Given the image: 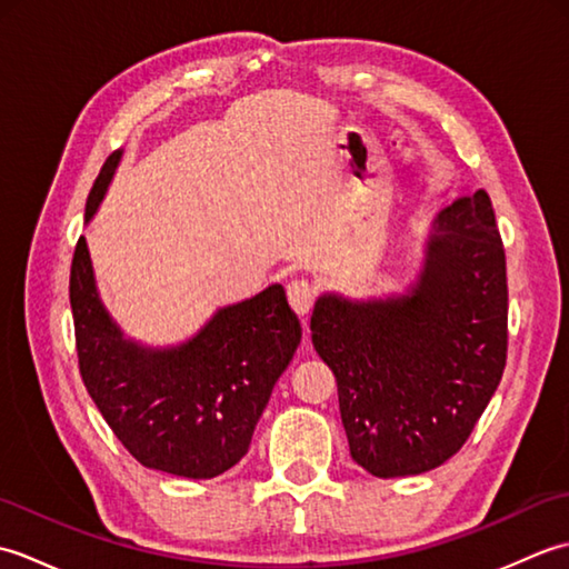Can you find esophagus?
Wrapping results in <instances>:
<instances>
[{
    "label": "esophagus",
    "instance_id": "esophagus-1",
    "mask_svg": "<svg viewBox=\"0 0 569 569\" xmlns=\"http://www.w3.org/2000/svg\"><path fill=\"white\" fill-rule=\"evenodd\" d=\"M286 293H288V303H291V308L300 318H306L310 308L316 306V288H312L308 281H303V278H296V281L288 283Z\"/></svg>",
    "mask_w": 569,
    "mask_h": 569
}]
</instances>
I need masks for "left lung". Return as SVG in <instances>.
Instances as JSON below:
<instances>
[{"instance_id":"8db88e82","label":"left lung","mask_w":569,"mask_h":569,"mask_svg":"<svg viewBox=\"0 0 569 569\" xmlns=\"http://www.w3.org/2000/svg\"><path fill=\"white\" fill-rule=\"evenodd\" d=\"M406 293L369 303L322 296L312 345L337 379L349 455L369 475L447 462L485 413L509 352L506 253L487 190L435 220Z\"/></svg>"}]
</instances>
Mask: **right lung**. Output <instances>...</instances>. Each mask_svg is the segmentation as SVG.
Returning a JSON list of instances; mask_svg holds the SVG:
<instances>
[{
    "label": "right lung",
    "mask_w": 569,
    "mask_h": 569,
    "mask_svg": "<svg viewBox=\"0 0 569 569\" xmlns=\"http://www.w3.org/2000/svg\"><path fill=\"white\" fill-rule=\"evenodd\" d=\"M119 151L88 196V220L110 183ZM70 308L84 389L139 465L212 479L247 455L273 383L300 345V320L283 286L229 306L176 349L127 342L107 316L80 237L70 263Z\"/></svg>",
    "instance_id": "add662e5"
}]
</instances>
